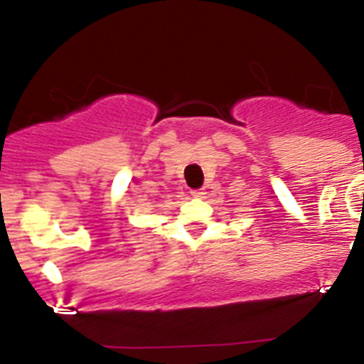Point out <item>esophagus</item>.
I'll list each match as a JSON object with an SVG mask.
<instances>
[{
  "instance_id": "1",
  "label": "esophagus",
  "mask_w": 364,
  "mask_h": 364,
  "mask_svg": "<svg viewBox=\"0 0 364 364\" xmlns=\"http://www.w3.org/2000/svg\"><path fill=\"white\" fill-rule=\"evenodd\" d=\"M204 195H205L204 189H195V191H193V197H195V198H202Z\"/></svg>"
}]
</instances>
